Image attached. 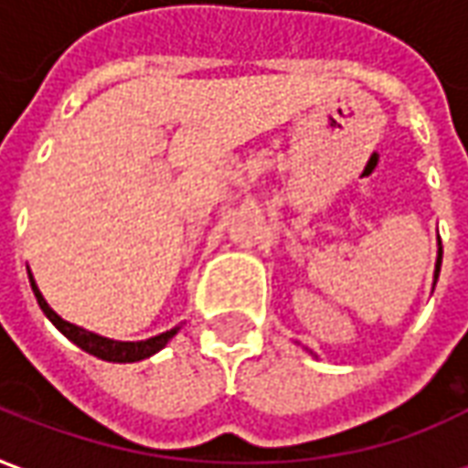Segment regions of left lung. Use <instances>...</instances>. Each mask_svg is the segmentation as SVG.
Segmentation results:
<instances>
[{
  "instance_id": "obj_1",
  "label": "left lung",
  "mask_w": 468,
  "mask_h": 468,
  "mask_svg": "<svg viewBox=\"0 0 468 468\" xmlns=\"http://www.w3.org/2000/svg\"><path fill=\"white\" fill-rule=\"evenodd\" d=\"M439 271H441V250H439V261H436V278H439Z\"/></svg>"
}]
</instances>
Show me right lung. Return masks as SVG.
Wrapping results in <instances>:
<instances>
[{"label":"right lung","mask_w":468,"mask_h":468,"mask_svg":"<svg viewBox=\"0 0 468 468\" xmlns=\"http://www.w3.org/2000/svg\"><path fill=\"white\" fill-rule=\"evenodd\" d=\"M29 283H32V291H35L37 295V303H39V308L45 311V315L52 321V324L62 331V334L72 341V344H77L82 351L92 353V356H97V358H102V361H112V363H133V361H143V358H147V356H153V353H157L160 348H163L170 338H173L177 331H180V325H175V328H170V331H165V334L154 335V338H147V341H137V344H124V341H110V338H102V335L97 334H90V331H85V328H80V325H72L67 324V321H62L59 315L47 305V301L42 298V293H39V288H37V283L32 281V275H29Z\"/></svg>","instance_id":"obj_1"}]
</instances>
